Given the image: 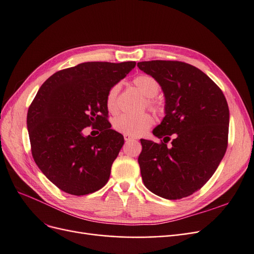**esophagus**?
<instances>
[{
  "label": "esophagus",
  "mask_w": 254,
  "mask_h": 254,
  "mask_svg": "<svg viewBox=\"0 0 254 254\" xmlns=\"http://www.w3.org/2000/svg\"><path fill=\"white\" fill-rule=\"evenodd\" d=\"M124 139H125V141H126V142H129V141H132V140H133V139H132V136L127 135V134H124Z\"/></svg>",
  "instance_id": "obj_1"
}]
</instances>
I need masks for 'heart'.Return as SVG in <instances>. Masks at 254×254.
<instances>
[{
    "mask_svg": "<svg viewBox=\"0 0 254 254\" xmlns=\"http://www.w3.org/2000/svg\"><path fill=\"white\" fill-rule=\"evenodd\" d=\"M133 84L139 89L143 96L147 97L146 99V106L150 110L161 114L163 112V107L159 102L155 101L152 97H155L160 91L159 82L150 75H139L134 77ZM120 84L112 86L106 95V107L108 111L112 114L118 113V95L120 92ZM153 124V119L148 113H142L137 115H128L122 114L114 120L113 126L117 131L127 134L130 136H140L144 134Z\"/></svg>",
    "mask_w": 254,
    "mask_h": 254,
    "instance_id": "1",
    "label": "heart"
}]
</instances>
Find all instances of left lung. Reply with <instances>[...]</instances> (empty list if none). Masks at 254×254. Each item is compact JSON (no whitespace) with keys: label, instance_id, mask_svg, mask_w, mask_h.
I'll list each match as a JSON object with an SVG mask.
<instances>
[{"label":"left lung","instance_id":"8db88e82","mask_svg":"<svg viewBox=\"0 0 254 254\" xmlns=\"http://www.w3.org/2000/svg\"><path fill=\"white\" fill-rule=\"evenodd\" d=\"M137 66L159 82L165 97V117L152 130L161 143L141 140L137 161L144 186L171 200L188 197L204 186L226 153V97L209 76L189 64L151 60Z\"/></svg>","mask_w":254,"mask_h":254}]
</instances>
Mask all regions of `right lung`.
I'll use <instances>...</instances> for the list:
<instances>
[{
  "instance_id": "add662e5",
  "label": "right lung",
  "mask_w": 254,
  "mask_h": 254,
  "mask_svg": "<svg viewBox=\"0 0 254 254\" xmlns=\"http://www.w3.org/2000/svg\"><path fill=\"white\" fill-rule=\"evenodd\" d=\"M134 66V61L83 63L53 74L38 91L27 112L33 158L61 190L82 196L108 182L124 136L107 120L106 95ZM91 125L99 126L97 137L83 134Z\"/></svg>"
}]
</instances>
